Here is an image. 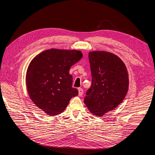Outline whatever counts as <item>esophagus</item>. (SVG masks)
<instances>
[{"instance_id": "34e87169", "label": "esophagus", "mask_w": 155, "mask_h": 155, "mask_svg": "<svg viewBox=\"0 0 155 155\" xmlns=\"http://www.w3.org/2000/svg\"><path fill=\"white\" fill-rule=\"evenodd\" d=\"M78 94L79 96H81L83 94V90L81 88H78Z\"/></svg>"}]
</instances>
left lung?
Wrapping results in <instances>:
<instances>
[{
	"label": "left lung",
	"mask_w": 155,
	"mask_h": 155,
	"mask_svg": "<svg viewBox=\"0 0 155 155\" xmlns=\"http://www.w3.org/2000/svg\"><path fill=\"white\" fill-rule=\"evenodd\" d=\"M88 59L92 85L84 103L94 115L101 117L124 100L129 89V74L122 60L112 53L90 51Z\"/></svg>",
	"instance_id": "left-lung-1"
}]
</instances>
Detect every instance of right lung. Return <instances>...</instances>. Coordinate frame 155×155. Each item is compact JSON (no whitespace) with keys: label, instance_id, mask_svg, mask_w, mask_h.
<instances>
[{"label":"right lung","instance_id":"obj_1","mask_svg":"<svg viewBox=\"0 0 155 155\" xmlns=\"http://www.w3.org/2000/svg\"><path fill=\"white\" fill-rule=\"evenodd\" d=\"M83 57L81 51L51 48L31 60L26 84L33 103L46 114L56 116L66 109L70 99L78 94L72 88L69 70Z\"/></svg>","mask_w":155,"mask_h":155}]
</instances>
